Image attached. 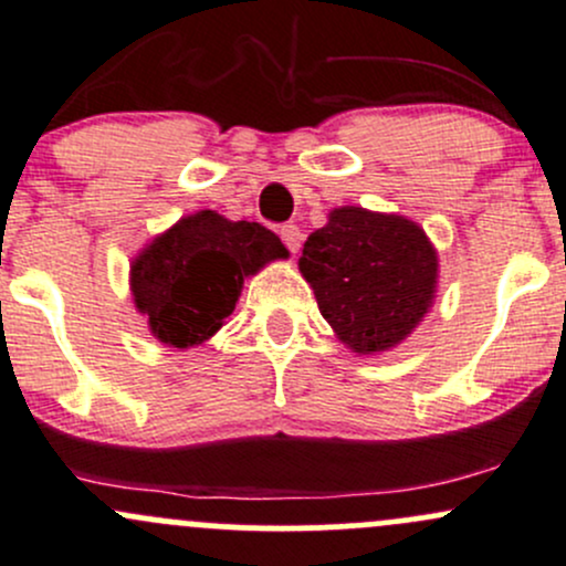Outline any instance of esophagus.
Masks as SVG:
<instances>
[{
  "mask_svg": "<svg viewBox=\"0 0 566 566\" xmlns=\"http://www.w3.org/2000/svg\"><path fill=\"white\" fill-rule=\"evenodd\" d=\"M281 240L285 242V248H289L291 253H296V250H300V244H302L300 226H294V223L283 226V229H281Z\"/></svg>",
  "mask_w": 566,
  "mask_h": 566,
  "instance_id": "1",
  "label": "esophagus"
}]
</instances>
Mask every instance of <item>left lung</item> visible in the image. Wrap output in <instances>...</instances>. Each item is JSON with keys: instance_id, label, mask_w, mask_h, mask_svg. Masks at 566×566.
Returning <instances> with one entry per match:
<instances>
[{"instance_id": "1", "label": "left lung", "mask_w": 566, "mask_h": 566, "mask_svg": "<svg viewBox=\"0 0 566 566\" xmlns=\"http://www.w3.org/2000/svg\"><path fill=\"white\" fill-rule=\"evenodd\" d=\"M300 272L337 340L365 357L400 346L428 316L439 253L403 214L335 207L307 237Z\"/></svg>"}]
</instances>
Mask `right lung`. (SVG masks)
Returning a JSON list of instances; mask_svg holds the SVG:
<instances>
[{"label": "right lung", "instance_id": "1", "mask_svg": "<svg viewBox=\"0 0 566 566\" xmlns=\"http://www.w3.org/2000/svg\"><path fill=\"white\" fill-rule=\"evenodd\" d=\"M277 259H289V250L270 229L201 209L138 250L133 305L163 346H203L234 313L244 277Z\"/></svg>", "mask_w": 566, "mask_h": 566}]
</instances>
